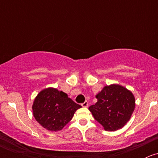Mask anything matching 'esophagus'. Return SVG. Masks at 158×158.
I'll return each mask as SVG.
<instances>
[{
    "label": "esophagus",
    "instance_id": "obj_1",
    "mask_svg": "<svg viewBox=\"0 0 158 158\" xmlns=\"http://www.w3.org/2000/svg\"><path fill=\"white\" fill-rule=\"evenodd\" d=\"M81 105H82V107L86 108V107H88V105H89V104H88V102L85 101V102H84L83 103H82V104H81Z\"/></svg>",
    "mask_w": 158,
    "mask_h": 158
}]
</instances>
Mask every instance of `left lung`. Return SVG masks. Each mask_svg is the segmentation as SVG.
<instances>
[{"label":"left lung","instance_id":"1","mask_svg":"<svg viewBox=\"0 0 158 158\" xmlns=\"http://www.w3.org/2000/svg\"><path fill=\"white\" fill-rule=\"evenodd\" d=\"M98 102L89 107L94 118L106 131L122 128L135 109V97L131 92L119 85L103 88L96 95Z\"/></svg>","mask_w":158,"mask_h":158}]
</instances>
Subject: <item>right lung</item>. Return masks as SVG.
Returning <instances> with one entry per match:
<instances>
[{"instance_id": "1", "label": "right lung", "mask_w": 158, "mask_h": 158, "mask_svg": "<svg viewBox=\"0 0 158 158\" xmlns=\"http://www.w3.org/2000/svg\"><path fill=\"white\" fill-rule=\"evenodd\" d=\"M79 108L80 105L74 102L67 94L48 88L38 94L32 109L34 118L44 128L56 131L69 122Z\"/></svg>"}]
</instances>
